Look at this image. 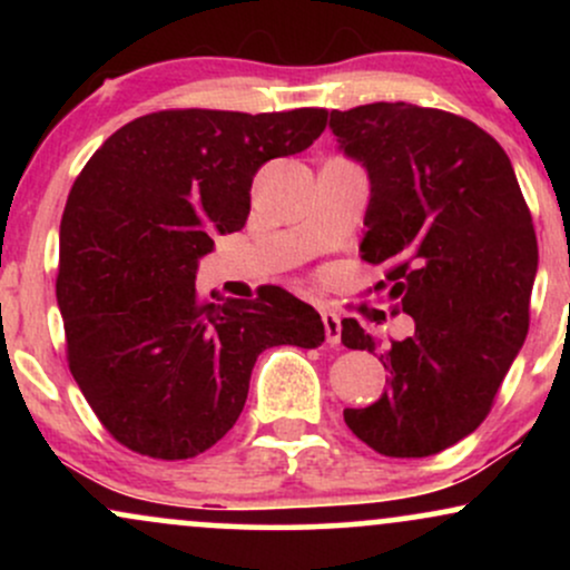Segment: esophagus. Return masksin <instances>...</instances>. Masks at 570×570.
<instances>
[{"label": "esophagus", "mask_w": 570, "mask_h": 570, "mask_svg": "<svg viewBox=\"0 0 570 570\" xmlns=\"http://www.w3.org/2000/svg\"><path fill=\"white\" fill-rule=\"evenodd\" d=\"M322 322L326 332V343L340 345V316L335 311H322Z\"/></svg>", "instance_id": "obj_1"}]
</instances>
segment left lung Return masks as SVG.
<instances>
[{
	"instance_id": "obj_1",
	"label": "left lung",
	"mask_w": 570,
	"mask_h": 570,
	"mask_svg": "<svg viewBox=\"0 0 570 570\" xmlns=\"http://www.w3.org/2000/svg\"><path fill=\"white\" fill-rule=\"evenodd\" d=\"M330 128L372 181L358 252L383 267L375 292L415 322L383 348L343 318L345 348L381 353L391 372L375 404L343 417L375 453L436 455L485 421L525 343L539 267L531 208L501 144L461 115L377 101L332 109Z\"/></svg>"
}]
</instances>
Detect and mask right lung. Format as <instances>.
Wrapping results in <instances>:
<instances>
[{"mask_svg": "<svg viewBox=\"0 0 570 570\" xmlns=\"http://www.w3.org/2000/svg\"><path fill=\"white\" fill-rule=\"evenodd\" d=\"M326 109H163L115 130L71 185L56 297L67 362L101 426L139 455L217 444L273 345L318 348L322 316L281 286L214 305L195 289L214 235L246 225L252 179L303 153Z\"/></svg>", "mask_w": 570, "mask_h": 570, "instance_id": "1", "label": "right lung"}]
</instances>
